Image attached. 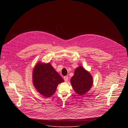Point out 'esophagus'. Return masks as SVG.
<instances>
[{
    "label": "esophagus",
    "instance_id": "esophagus-1",
    "mask_svg": "<svg viewBox=\"0 0 128 128\" xmlns=\"http://www.w3.org/2000/svg\"><path fill=\"white\" fill-rule=\"evenodd\" d=\"M64 80H65V82H67L68 80V76H64Z\"/></svg>",
    "mask_w": 128,
    "mask_h": 128
}]
</instances>
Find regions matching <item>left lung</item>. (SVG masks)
Wrapping results in <instances>:
<instances>
[{"label": "left lung", "mask_w": 128, "mask_h": 128, "mask_svg": "<svg viewBox=\"0 0 128 128\" xmlns=\"http://www.w3.org/2000/svg\"><path fill=\"white\" fill-rule=\"evenodd\" d=\"M70 83L75 92L81 96L90 90L92 85L93 80L90 73L83 67L79 66L75 70Z\"/></svg>", "instance_id": "left-lung-1"}]
</instances>
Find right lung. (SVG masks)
<instances>
[{
  "label": "right lung",
  "mask_w": 128,
  "mask_h": 128,
  "mask_svg": "<svg viewBox=\"0 0 128 128\" xmlns=\"http://www.w3.org/2000/svg\"><path fill=\"white\" fill-rule=\"evenodd\" d=\"M64 80L48 63L39 62L34 68L32 82L36 90L46 98L51 97Z\"/></svg>",
  "instance_id": "1"
}]
</instances>
